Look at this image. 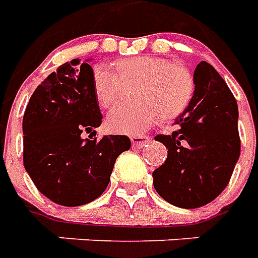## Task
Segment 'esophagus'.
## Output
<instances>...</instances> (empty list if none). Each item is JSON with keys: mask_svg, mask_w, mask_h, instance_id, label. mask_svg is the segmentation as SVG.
Masks as SVG:
<instances>
[{"mask_svg": "<svg viewBox=\"0 0 258 258\" xmlns=\"http://www.w3.org/2000/svg\"><path fill=\"white\" fill-rule=\"evenodd\" d=\"M149 141V137L148 135H133L131 137V142H133V146L134 148H141V146L146 144Z\"/></svg>", "mask_w": 258, "mask_h": 258, "instance_id": "34e87169", "label": "esophagus"}]
</instances>
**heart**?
Returning a JSON list of instances; mask_svg holds the SVG:
<instances>
[{"mask_svg":"<svg viewBox=\"0 0 258 258\" xmlns=\"http://www.w3.org/2000/svg\"><path fill=\"white\" fill-rule=\"evenodd\" d=\"M117 73L95 66L91 84L102 107H110L120 99L123 83L140 80L134 103H123L107 114V128L117 134H140L160 118L179 117L194 99L195 83L189 70L171 60L156 56H135L116 63Z\"/></svg>","mask_w":258,"mask_h":258,"instance_id":"b5f03b06","label":"heart"}]
</instances>
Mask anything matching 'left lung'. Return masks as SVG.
<instances>
[{
    "instance_id": "1",
    "label": "left lung",
    "mask_w": 258,
    "mask_h": 258,
    "mask_svg": "<svg viewBox=\"0 0 258 258\" xmlns=\"http://www.w3.org/2000/svg\"><path fill=\"white\" fill-rule=\"evenodd\" d=\"M195 94L189 107L170 135L155 140L167 148L164 164L153 171L155 189L182 209L210 203L225 189L240 155L238 103L225 81L202 60L194 73Z\"/></svg>"
}]
</instances>
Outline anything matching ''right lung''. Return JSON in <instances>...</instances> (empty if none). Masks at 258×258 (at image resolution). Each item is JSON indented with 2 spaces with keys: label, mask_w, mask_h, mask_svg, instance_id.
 Segmentation results:
<instances>
[{
  "label": "right lung",
  "mask_w": 258,
  "mask_h": 258,
  "mask_svg": "<svg viewBox=\"0 0 258 258\" xmlns=\"http://www.w3.org/2000/svg\"><path fill=\"white\" fill-rule=\"evenodd\" d=\"M88 62L60 64L33 92L23 116L26 171L42 195L68 207L99 198L118 155L131 148L127 135L84 138L102 123Z\"/></svg>",
  "instance_id": "1"
}]
</instances>
